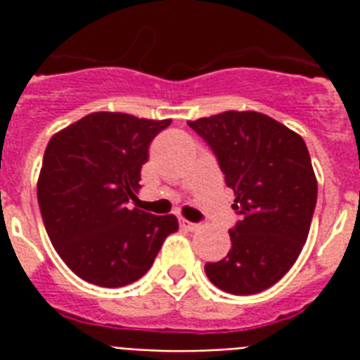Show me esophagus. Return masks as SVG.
Returning <instances> with one entry per match:
<instances>
[{"label": "esophagus", "instance_id": "obj_1", "mask_svg": "<svg viewBox=\"0 0 360 360\" xmlns=\"http://www.w3.org/2000/svg\"><path fill=\"white\" fill-rule=\"evenodd\" d=\"M179 224H181V228H183V230H186V231H196L198 228H200L198 224H194V222H188V220H185V219H181Z\"/></svg>", "mask_w": 360, "mask_h": 360}]
</instances>
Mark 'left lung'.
I'll return each instance as SVG.
<instances>
[{
	"label": "left lung",
	"instance_id": "8db88e82",
	"mask_svg": "<svg viewBox=\"0 0 360 360\" xmlns=\"http://www.w3.org/2000/svg\"><path fill=\"white\" fill-rule=\"evenodd\" d=\"M188 127L213 149L239 214L228 256L205 263V274L233 295L259 293L290 271L307 243L318 200L307 143L259 112L230 110Z\"/></svg>",
	"mask_w": 360,
	"mask_h": 360
}]
</instances>
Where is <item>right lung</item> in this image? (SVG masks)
Segmentation results:
<instances>
[{
    "instance_id": "obj_1",
    "label": "right lung",
    "mask_w": 360,
    "mask_h": 360,
    "mask_svg": "<svg viewBox=\"0 0 360 360\" xmlns=\"http://www.w3.org/2000/svg\"><path fill=\"white\" fill-rule=\"evenodd\" d=\"M169 123L95 112L48 141L37 181L42 222L67 267L86 282L132 284L179 230L174 214L130 209L149 143Z\"/></svg>"
}]
</instances>
